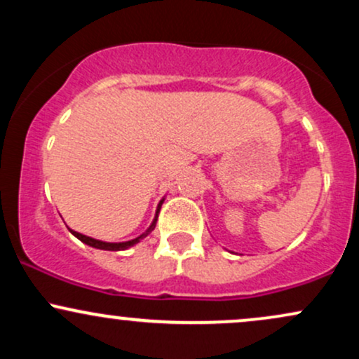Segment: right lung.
Segmentation results:
<instances>
[{
    "mask_svg": "<svg viewBox=\"0 0 359 359\" xmlns=\"http://www.w3.org/2000/svg\"><path fill=\"white\" fill-rule=\"evenodd\" d=\"M162 203H163V201H160V204H158V209H156V214H155V219H154V222H151V226H150V228L147 229V233H143L142 236L135 238V240H131V241H123V243H106V241L94 240V238H89V236H86V234H81V233H77V231H72V229H71V233L74 234V236L77 238V240H81L82 243H86V245L93 246V248H97V250H108V251H119V250H126V248H130V246H133V245H137V243H140V240H143V238H145L148 233H150V231H154V228H155V224H156V217H158L160 208H162Z\"/></svg>",
    "mask_w": 359,
    "mask_h": 359,
    "instance_id": "obj_1",
    "label": "right lung"
}]
</instances>
